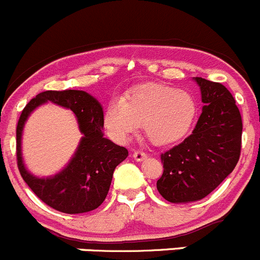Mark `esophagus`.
I'll list each match as a JSON object with an SVG mask.
<instances>
[{"mask_svg":"<svg viewBox=\"0 0 260 260\" xmlns=\"http://www.w3.org/2000/svg\"><path fill=\"white\" fill-rule=\"evenodd\" d=\"M133 158L135 159L136 161H143L144 159L148 158V154L144 153V151H141V150H136L133 153Z\"/></svg>","mask_w":260,"mask_h":260,"instance_id":"34e87169","label":"esophagus"}]
</instances>
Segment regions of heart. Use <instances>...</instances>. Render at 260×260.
Returning a JSON list of instances; mask_svg holds the SVG:
<instances>
[{"label": "heart", "mask_w": 260, "mask_h": 260, "mask_svg": "<svg viewBox=\"0 0 260 260\" xmlns=\"http://www.w3.org/2000/svg\"><path fill=\"white\" fill-rule=\"evenodd\" d=\"M197 104L189 92L159 83L136 88L124 102L114 101L105 112V126L116 140L126 141L144 124L155 145L181 140L193 125Z\"/></svg>", "instance_id": "b5f03b06"}]
</instances>
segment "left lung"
Instances as JSON below:
<instances>
[{"label":"left lung","mask_w":260,"mask_h":260,"mask_svg":"<svg viewBox=\"0 0 260 260\" xmlns=\"http://www.w3.org/2000/svg\"><path fill=\"white\" fill-rule=\"evenodd\" d=\"M201 91L202 114L179 145L161 154L163 176L156 188L172 204L196 202L211 193L234 171L240 156L243 122L225 86L193 77Z\"/></svg>","instance_id":"left-lung-1"}]
</instances>
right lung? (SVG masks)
<instances>
[{"instance_id":"1","label":"right lung","mask_w":260,"mask_h":260,"mask_svg":"<svg viewBox=\"0 0 260 260\" xmlns=\"http://www.w3.org/2000/svg\"><path fill=\"white\" fill-rule=\"evenodd\" d=\"M51 102L71 109L82 138L70 161L53 176L39 177L26 168L22 156V134L29 115ZM17 166L21 177L48 206L64 214H84L106 199L114 171L129 155L124 146L104 136V107L86 91H45L32 99L22 111L16 129Z\"/></svg>"}]
</instances>
